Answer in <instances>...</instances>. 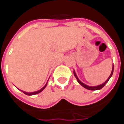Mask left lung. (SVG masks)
Segmentation results:
<instances>
[{
    "instance_id": "obj_1",
    "label": "left lung",
    "mask_w": 124,
    "mask_h": 124,
    "mask_svg": "<svg viewBox=\"0 0 124 124\" xmlns=\"http://www.w3.org/2000/svg\"><path fill=\"white\" fill-rule=\"evenodd\" d=\"M113 67H112V72H111V74H110V76L108 77V79L106 80L104 82L103 84H101V85H98V86H88V85H86V84H85V83H83V82L81 81L79 79V78H78V76L76 75V73L75 70H74V76L76 77V79H77V81H78V83H79L80 85H81L83 87H84L85 88H86V89H89V90H93V91H94V90H99V89H101V88H103V86H105V85L107 83H108V81H109V79H110V78L112 77V74H113Z\"/></svg>"
}]
</instances>
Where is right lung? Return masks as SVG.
Segmentation results:
<instances>
[{"label":"right lung","instance_id":"right-lung-1","mask_svg":"<svg viewBox=\"0 0 124 124\" xmlns=\"http://www.w3.org/2000/svg\"><path fill=\"white\" fill-rule=\"evenodd\" d=\"M48 81V80L47 82H46V85H45V86H43V88H41V89H39V90H38V91H34V92H30V93H29V92H26V91H23V90H21V89H19V90H20V91H21L23 93H24L25 94H26V95H28V96L35 95V94H38V93H40V92H41V91H42L43 90V89H45V88H46V85H47Z\"/></svg>","mask_w":124,"mask_h":124}]
</instances>
